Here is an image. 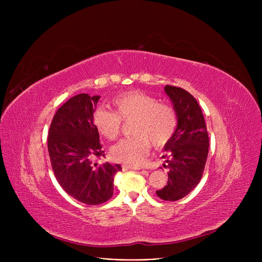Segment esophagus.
<instances>
[{
  "instance_id": "esophagus-1",
  "label": "esophagus",
  "mask_w": 262,
  "mask_h": 262,
  "mask_svg": "<svg viewBox=\"0 0 262 262\" xmlns=\"http://www.w3.org/2000/svg\"><path fill=\"white\" fill-rule=\"evenodd\" d=\"M122 169H123V171H127V170H139L138 167L130 166V164H123Z\"/></svg>"
}]
</instances>
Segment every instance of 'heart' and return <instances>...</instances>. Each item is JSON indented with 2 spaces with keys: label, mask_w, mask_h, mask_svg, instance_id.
I'll return each mask as SVG.
<instances>
[{
  "label": "heart",
  "mask_w": 262,
  "mask_h": 262,
  "mask_svg": "<svg viewBox=\"0 0 262 262\" xmlns=\"http://www.w3.org/2000/svg\"><path fill=\"white\" fill-rule=\"evenodd\" d=\"M115 112L96 109L93 125L109 141L117 140L122 132V122L130 123L129 138L113 146L110 153L115 160L139 166L155 148L166 146L175 134L177 115L172 105L159 102L155 96L140 91L124 92L113 101Z\"/></svg>",
  "instance_id": "1"
}]
</instances>
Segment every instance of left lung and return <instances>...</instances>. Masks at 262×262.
<instances>
[{
  "label": "left lung",
  "mask_w": 262,
  "mask_h": 262,
  "mask_svg": "<svg viewBox=\"0 0 262 262\" xmlns=\"http://www.w3.org/2000/svg\"><path fill=\"white\" fill-rule=\"evenodd\" d=\"M177 115V127L164 146L169 169L168 183L156 194L163 201L185 198L200 183L208 156L209 138L202 109L198 101L183 88L164 87Z\"/></svg>",
  "instance_id": "8db88e82"
}]
</instances>
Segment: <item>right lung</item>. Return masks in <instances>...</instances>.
<instances>
[{"label": "right lung", "instance_id": "add662e5", "mask_svg": "<svg viewBox=\"0 0 262 262\" xmlns=\"http://www.w3.org/2000/svg\"><path fill=\"white\" fill-rule=\"evenodd\" d=\"M100 96L86 93L68 100L55 114L48 135V149L57 182L69 195L87 205L107 202L114 194V176L122 168L105 157L93 113Z\"/></svg>", "mask_w": 262, "mask_h": 262}]
</instances>
